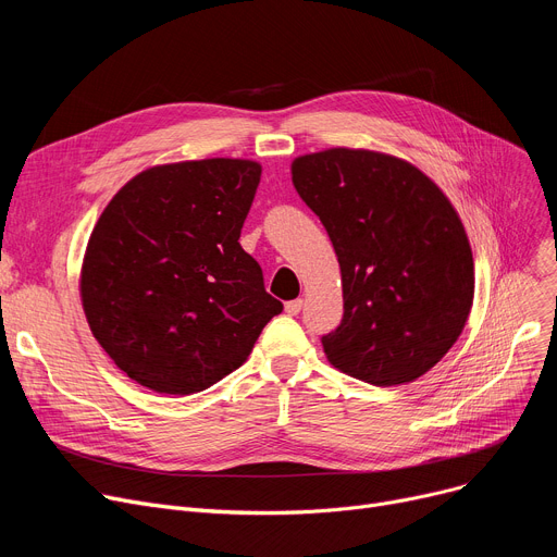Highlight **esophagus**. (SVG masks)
I'll return each mask as SVG.
<instances>
[{"mask_svg":"<svg viewBox=\"0 0 557 557\" xmlns=\"http://www.w3.org/2000/svg\"><path fill=\"white\" fill-rule=\"evenodd\" d=\"M302 298H298V300H288L286 305H284V309H286V313L288 315H298L300 313V309H302Z\"/></svg>","mask_w":557,"mask_h":557,"instance_id":"obj_1","label":"esophagus"}]
</instances>
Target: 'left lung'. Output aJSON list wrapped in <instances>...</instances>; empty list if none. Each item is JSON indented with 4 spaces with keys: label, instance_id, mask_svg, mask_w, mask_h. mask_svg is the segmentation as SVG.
Segmentation results:
<instances>
[{
    "label": "left lung",
    "instance_id": "obj_1",
    "mask_svg": "<svg viewBox=\"0 0 557 557\" xmlns=\"http://www.w3.org/2000/svg\"><path fill=\"white\" fill-rule=\"evenodd\" d=\"M290 181L341 267L327 361L372 386L416 382L449 352L474 302L472 248L451 200L416 164L345 146L296 158Z\"/></svg>",
    "mask_w": 557,
    "mask_h": 557
}]
</instances>
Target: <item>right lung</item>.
<instances>
[{
  "label": "right lung",
  "instance_id": "right-lung-1",
  "mask_svg": "<svg viewBox=\"0 0 557 557\" xmlns=\"http://www.w3.org/2000/svg\"><path fill=\"white\" fill-rule=\"evenodd\" d=\"M261 164L208 158L137 173L101 212L81 267L95 338L133 382L191 395L246 363L282 302L242 227Z\"/></svg>",
  "mask_w": 557,
  "mask_h": 557
}]
</instances>
